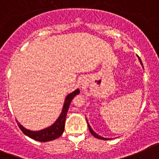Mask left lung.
I'll use <instances>...</instances> for the list:
<instances>
[{
	"label": "left lung",
	"instance_id": "8db88e82",
	"mask_svg": "<svg viewBox=\"0 0 159 159\" xmlns=\"http://www.w3.org/2000/svg\"><path fill=\"white\" fill-rule=\"evenodd\" d=\"M139 62H140V63H141V65L143 66V63H142V62H141V59H140L139 58ZM86 121H87V120H86ZM87 124H88V127H89V131H90V133H91V134H92L93 135L94 137H96V138H97V139H104V140H108V138H104V137H101V135H97V133L95 132V131H93V130L92 129V128H91V127H90V125L89 124V123H88V121H87Z\"/></svg>",
	"mask_w": 159,
	"mask_h": 159
}]
</instances>
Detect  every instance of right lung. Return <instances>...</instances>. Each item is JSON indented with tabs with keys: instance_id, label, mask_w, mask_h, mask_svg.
I'll use <instances>...</instances> for the list:
<instances>
[{
	"instance_id": "1",
	"label": "right lung",
	"mask_w": 159,
	"mask_h": 159,
	"mask_svg": "<svg viewBox=\"0 0 159 159\" xmlns=\"http://www.w3.org/2000/svg\"><path fill=\"white\" fill-rule=\"evenodd\" d=\"M80 93V90L77 89L76 90H74V92L69 93L66 97L65 101H64L63 107H62V112L58 116L52 125L44 129L40 130V131H31L24 127H23L18 121L17 124L19 128H20L21 131L24 132V135H26L27 136L30 137V138L36 140V141H39V142H48V141H51L55 139L58 138L62 135V133L64 131V128H65V121L66 117L67 111L69 109L70 104L71 101H72L73 98H74L77 94Z\"/></svg>"
}]
</instances>
